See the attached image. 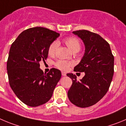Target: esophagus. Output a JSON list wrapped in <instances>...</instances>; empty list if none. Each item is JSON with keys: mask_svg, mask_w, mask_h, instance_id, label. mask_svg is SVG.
<instances>
[{"mask_svg": "<svg viewBox=\"0 0 126 126\" xmlns=\"http://www.w3.org/2000/svg\"><path fill=\"white\" fill-rule=\"evenodd\" d=\"M62 75L64 76H64L66 75V73L65 72H63V71H62Z\"/></svg>", "mask_w": 126, "mask_h": 126, "instance_id": "1", "label": "esophagus"}]
</instances>
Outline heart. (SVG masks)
Wrapping results in <instances>:
<instances>
[{"label":"heart","mask_w":126,"mask_h":126,"mask_svg":"<svg viewBox=\"0 0 126 126\" xmlns=\"http://www.w3.org/2000/svg\"><path fill=\"white\" fill-rule=\"evenodd\" d=\"M63 41L69 49L74 53L79 52L81 48V43H80V41L79 40L78 38H75V37H73V36L68 37V38H66L65 39H63ZM57 46L58 43L56 41L53 42L50 44L49 47H48V50H47L48 55L49 56H54L55 55ZM73 64V63L72 62H66V61L64 60H58L55 63V65L58 68L62 70H64V71L68 70L69 68Z\"/></svg>","instance_id":"heart-1"}]
</instances>
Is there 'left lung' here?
<instances>
[{
	"instance_id": "8db88e82",
	"label": "left lung",
	"mask_w": 126,
	"mask_h": 126,
	"mask_svg": "<svg viewBox=\"0 0 126 126\" xmlns=\"http://www.w3.org/2000/svg\"><path fill=\"white\" fill-rule=\"evenodd\" d=\"M73 33L81 38L85 46L84 56L74 71L85 75L80 81L73 73L66 75L72 80L68 97L72 104L85 108L98 102L108 91L114 72V57L109 44L98 34L87 30Z\"/></svg>"
}]
</instances>
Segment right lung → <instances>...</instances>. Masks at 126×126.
I'll return each mask as SVG.
<instances>
[{
	"label": "right lung",
	"mask_w": 126,
	"mask_h": 126,
	"mask_svg": "<svg viewBox=\"0 0 126 126\" xmlns=\"http://www.w3.org/2000/svg\"><path fill=\"white\" fill-rule=\"evenodd\" d=\"M60 34L42 27L24 31L13 42L7 62L12 90L20 100L30 107L43 105L51 98L62 77L56 68L44 73L40 61L47 58L48 47Z\"/></svg>",
	"instance_id": "obj_1"
}]
</instances>
